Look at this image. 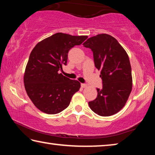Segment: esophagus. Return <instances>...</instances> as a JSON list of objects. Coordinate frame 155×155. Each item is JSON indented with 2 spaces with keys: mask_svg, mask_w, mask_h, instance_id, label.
<instances>
[{
  "mask_svg": "<svg viewBox=\"0 0 155 155\" xmlns=\"http://www.w3.org/2000/svg\"><path fill=\"white\" fill-rule=\"evenodd\" d=\"M81 85L83 88H85V87H87V84H85V83H81Z\"/></svg>",
  "mask_w": 155,
  "mask_h": 155,
  "instance_id": "34e87169",
  "label": "esophagus"
}]
</instances>
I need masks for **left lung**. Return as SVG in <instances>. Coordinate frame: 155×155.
Instances as JSON below:
<instances>
[{
  "label": "left lung",
  "mask_w": 155,
  "mask_h": 155,
  "mask_svg": "<svg viewBox=\"0 0 155 155\" xmlns=\"http://www.w3.org/2000/svg\"><path fill=\"white\" fill-rule=\"evenodd\" d=\"M83 45L93 52L94 64L103 80V88L89 102L92 111L101 116L117 114L127 103L132 90L133 80L129 58L116 39L108 34H98Z\"/></svg>",
  "instance_id": "8db88e82"
}]
</instances>
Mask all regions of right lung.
<instances>
[{"instance_id": "right-lung-1", "label": "right lung", "mask_w": 155, "mask_h": 155, "mask_svg": "<svg viewBox=\"0 0 155 155\" xmlns=\"http://www.w3.org/2000/svg\"><path fill=\"white\" fill-rule=\"evenodd\" d=\"M87 35L74 36L57 33L36 44L26 66L24 83L26 91L37 108L48 114H56L69 106L81 83L58 72L67 64L68 54L80 45Z\"/></svg>"}]
</instances>
